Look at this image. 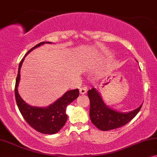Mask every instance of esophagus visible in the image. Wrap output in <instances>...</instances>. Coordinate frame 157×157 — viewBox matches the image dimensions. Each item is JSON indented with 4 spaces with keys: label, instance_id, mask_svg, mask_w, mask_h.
I'll return each mask as SVG.
<instances>
[{
    "label": "esophagus",
    "instance_id": "1",
    "mask_svg": "<svg viewBox=\"0 0 157 157\" xmlns=\"http://www.w3.org/2000/svg\"><path fill=\"white\" fill-rule=\"evenodd\" d=\"M87 92V87H81L79 89V93L81 94H85Z\"/></svg>",
    "mask_w": 157,
    "mask_h": 157
}]
</instances>
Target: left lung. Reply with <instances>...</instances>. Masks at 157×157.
I'll use <instances>...</instances> for the list:
<instances>
[{
    "label": "left lung",
    "mask_w": 157,
    "mask_h": 157,
    "mask_svg": "<svg viewBox=\"0 0 157 157\" xmlns=\"http://www.w3.org/2000/svg\"><path fill=\"white\" fill-rule=\"evenodd\" d=\"M87 95L90 101V120L97 128L102 131L114 129L125 125L137 114L142 106L141 105L129 112H120L108 107L95 88L88 90Z\"/></svg>",
    "instance_id": "obj_1"
}]
</instances>
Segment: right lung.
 I'll return each instance as SVG.
<instances>
[{"label": "right lung", "instance_id": "obj_1", "mask_svg": "<svg viewBox=\"0 0 157 157\" xmlns=\"http://www.w3.org/2000/svg\"><path fill=\"white\" fill-rule=\"evenodd\" d=\"M45 43H52L50 42H41L31 48L25 56L22 59L19 64L18 72L15 81V100L18 109L24 120L30 127H32L36 131L42 134H53L58 132L61 128L65 125L67 120V115L66 114V108L79 96V90L75 89L66 92L60 98L56 100L53 104L46 107H33L24 101L21 98L17 91V87L21 79V68L24 59L26 56L39 46Z\"/></svg>", "mask_w": 157, "mask_h": 157}]
</instances>
